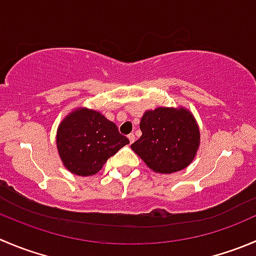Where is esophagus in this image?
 Masks as SVG:
<instances>
[{
	"mask_svg": "<svg viewBox=\"0 0 256 256\" xmlns=\"http://www.w3.org/2000/svg\"><path fill=\"white\" fill-rule=\"evenodd\" d=\"M128 141H130V144H132L134 141H135V135H134V134H130V135L128 136Z\"/></svg>",
	"mask_w": 256,
	"mask_h": 256,
	"instance_id": "esophagus-1",
	"label": "esophagus"
}]
</instances>
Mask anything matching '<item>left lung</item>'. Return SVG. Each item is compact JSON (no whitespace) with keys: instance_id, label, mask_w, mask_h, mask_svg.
I'll list each match as a JSON object with an SVG mask.
<instances>
[{"instance_id":"left-lung-1","label":"left lung","mask_w":256,"mask_h":256,"mask_svg":"<svg viewBox=\"0 0 256 256\" xmlns=\"http://www.w3.org/2000/svg\"><path fill=\"white\" fill-rule=\"evenodd\" d=\"M142 135L131 148L151 170L171 174L194 160L200 144V131L194 116L185 108H158L141 118Z\"/></svg>"}]
</instances>
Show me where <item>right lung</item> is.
Here are the masks:
<instances>
[{
  "instance_id": "1",
  "label": "right lung",
  "mask_w": 256,
  "mask_h": 256,
  "mask_svg": "<svg viewBox=\"0 0 256 256\" xmlns=\"http://www.w3.org/2000/svg\"><path fill=\"white\" fill-rule=\"evenodd\" d=\"M128 142L115 124L88 108L74 111L57 130L60 158L68 171L80 176L98 172L108 158Z\"/></svg>"
}]
</instances>
